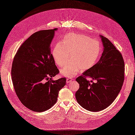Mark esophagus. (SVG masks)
I'll return each mask as SVG.
<instances>
[{
    "label": "esophagus",
    "mask_w": 135,
    "mask_h": 135,
    "mask_svg": "<svg viewBox=\"0 0 135 135\" xmlns=\"http://www.w3.org/2000/svg\"><path fill=\"white\" fill-rule=\"evenodd\" d=\"M72 81H73V79H71V78H68V79H66V83H67L71 82Z\"/></svg>",
    "instance_id": "1"
}]
</instances>
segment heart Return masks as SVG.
<instances>
[{"label":"heart","mask_w":135,"mask_h":135,"mask_svg":"<svg viewBox=\"0 0 135 135\" xmlns=\"http://www.w3.org/2000/svg\"><path fill=\"white\" fill-rule=\"evenodd\" d=\"M70 57L71 60L61 70V74L73 77L92 69L98 61L102 53L99 42L84 35H66L53 50V57L59 68L65 66Z\"/></svg>","instance_id":"b5f03b06"}]
</instances>
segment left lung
<instances>
[{"label":"left lung","mask_w":135,"mask_h":135,"mask_svg":"<svg viewBox=\"0 0 135 135\" xmlns=\"http://www.w3.org/2000/svg\"><path fill=\"white\" fill-rule=\"evenodd\" d=\"M100 36L104 47L100 60L76 79L80 84L75 94L76 100L91 112L104 110L112 103L121 90L125 77L124 60L120 51L108 38ZM87 76L96 82L92 81L91 84Z\"/></svg>","instance_id":"obj_1"}]
</instances>
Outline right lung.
<instances>
[{
  "instance_id": "add662e5",
  "label": "right lung",
  "mask_w": 135,
  "mask_h": 135,
  "mask_svg": "<svg viewBox=\"0 0 135 135\" xmlns=\"http://www.w3.org/2000/svg\"><path fill=\"white\" fill-rule=\"evenodd\" d=\"M57 29L41 30L32 35L17 50L11 68V79L16 94L29 109L42 112L57 101L66 78L54 81L59 73L50 44Z\"/></svg>"
}]
</instances>
